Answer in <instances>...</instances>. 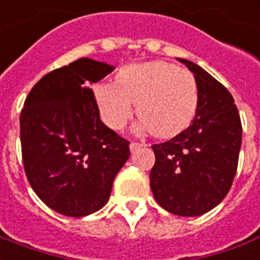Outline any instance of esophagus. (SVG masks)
Masks as SVG:
<instances>
[{"mask_svg": "<svg viewBox=\"0 0 260 260\" xmlns=\"http://www.w3.org/2000/svg\"><path fill=\"white\" fill-rule=\"evenodd\" d=\"M142 145H144V144H141V142L132 141V142H130V151L136 152V151H137V149H140V148H141Z\"/></svg>", "mask_w": 260, "mask_h": 260, "instance_id": "1", "label": "esophagus"}]
</instances>
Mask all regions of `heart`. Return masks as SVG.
Wrapping results in <instances>:
<instances>
[{"instance_id":"b5f03b06","label":"heart","mask_w":260,"mask_h":260,"mask_svg":"<svg viewBox=\"0 0 260 260\" xmlns=\"http://www.w3.org/2000/svg\"><path fill=\"white\" fill-rule=\"evenodd\" d=\"M94 95L111 128L124 127L137 104L140 128L159 138L174 137L189 127L200 99L192 72L166 61L126 66L118 72L116 82L97 83Z\"/></svg>"}]
</instances>
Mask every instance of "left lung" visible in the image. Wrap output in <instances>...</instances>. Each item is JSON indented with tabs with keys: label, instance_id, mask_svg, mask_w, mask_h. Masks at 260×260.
I'll use <instances>...</instances> for the list:
<instances>
[{
	"label": "left lung",
	"instance_id": "obj_1",
	"mask_svg": "<svg viewBox=\"0 0 260 260\" xmlns=\"http://www.w3.org/2000/svg\"><path fill=\"white\" fill-rule=\"evenodd\" d=\"M194 74L199 108L192 124L169 141L152 145L151 189L166 211L181 216L206 214L229 192L239 165L241 120L234 99L197 64L179 58Z\"/></svg>",
	"mask_w": 260,
	"mask_h": 260
}]
</instances>
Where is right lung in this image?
I'll return each instance as SVG.
<instances>
[{
	"label": "right lung",
	"mask_w": 260,
	"mask_h": 260,
	"mask_svg": "<svg viewBox=\"0 0 260 260\" xmlns=\"http://www.w3.org/2000/svg\"><path fill=\"white\" fill-rule=\"evenodd\" d=\"M112 71V66L79 58L41 78L24 101V171L37 196L58 214L79 218L103 208L130 156V142L101 122L90 89Z\"/></svg>",
	"instance_id": "obj_1"
}]
</instances>
